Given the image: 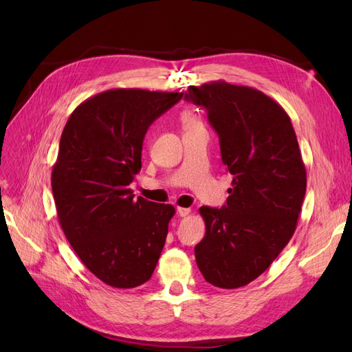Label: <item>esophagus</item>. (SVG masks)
<instances>
[{"label":"esophagus","mask_w":352,"mask_h":352,"mask_svg":"<svg viewBox=\"0 0 352 352\" xmlns=\"http://www.w3.org/2000/svg\"><path fill=\"white\" fill-rule=\"evenodd\" d=\"M176 211H177V214L180 216V217H186L189 212H190V208H185V207H177L176 208Z\"/></svg>","instance_id":"1"}]
</instances>
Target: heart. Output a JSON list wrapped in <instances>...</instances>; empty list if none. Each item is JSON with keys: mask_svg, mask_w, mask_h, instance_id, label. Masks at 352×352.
Masks as SVG:
<instances>
[{"mask_svg": "<svg viewBox=\"0 0 352 352\" xmlns=\"http://www.w3.org/2000/svg\"><path fill=\"white\" fill-rule=\"evenodd\" d=\"M182 123L185 126V129H192V127H199L201 126V122L198 117L192 113V111H184L182 114Z\"/></svg>", "mask_w": 352, "mask_h": 352, "instance_id": "heart-1", "label": "heart"}]
</instances>
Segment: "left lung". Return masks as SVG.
<instances>
[{
    "label": "left lung",
    "mask_w": 352,
    "mask_h": 352,
    "mask_svg": "<svg viewBox=\"0 0 352 352\" xmlns=\"http://www.w3.org/2000/svg\"><path fill=\"white\" fill-rule=\"evenodd\" d=\"M185 100L206 109L233 176L226 206L199 208L206 236L195 260L208 283L235 289L267 270L292 238L305 166L289 116L261 91L219 80L189 87Z\"/></svg>",
    "instance_id": "left-lung-1"
}]
</instances>
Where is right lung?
<instances>
[{
	"mask_svg": "<svg viewBox=\"0 0 352 352\" xmlns=\"http://www.w3.org/2000/svg\"><path fill=\"white\" fill-rule=\"evenodd\" d=\"M182 92L110 89L83 101L63 129L51 186L60 226L87 269L113 287L150 280L175 207L133 198L148 127Z\"/></svg>",
	"mask_w": 352,
	"mask_h": 352,
	"instance_id": "add662e5",
	"label": "right lung"
}]
</instances>
